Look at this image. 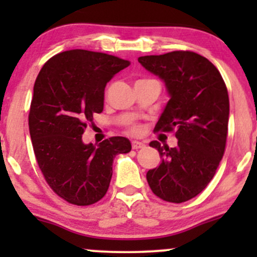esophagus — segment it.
<instances>
[{
    "mask_svg": "<svg viewBox=\"0 0 257 257\" xmlns=\"http://www.w3.org/2000/svg\"><path fill=\"white\" fill-rule=\"evenodd\" d=\"M132 147L134 150H138V149H143V147H145V144L144 143H141V141H137V140H134L132 143Z\"/></svg>",
    "mask_w": 257,
    "mask_h": 257,
    "instance_id": "esophagus-1",
    "label": "esophagus"
}]
</instances>
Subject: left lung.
<instances>
[{
	"mask_svg": "<svg viewBox=\"0 0 257 257\" xmlns=\"http://www.w3.org/2000/svg\"><path fill=\"white\" fill-rule=\"evenodd\" d=\"M139 63L164 82L170 99L155 132L175 131L178 145L161 146V164L146 174L152 192L170 203L199 194L214 178L222 159L228 131L229 100L219 70L188 51L146 55Z\"/></svg>",
	"mask_w": 257,
	"mask_h": 257,
	"instance_id": "1",
	"label": "left lung"
}]
</instances>
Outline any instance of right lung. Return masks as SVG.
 <instances>
[{
    "label": "right lung",
    "instance_id": "1",
    "mask_svg": "<svg viewBox=\"0 0 257 257\" xmlns=\"http://www.w3.org/2000/svg\"><path fill=\"white\" fill-rule=\"evenodd\" d=\"M129 65L105 53L72 49L49 59L38 73L29 113L34 152L47 184L71 204L101 199L113 158L131 152V141L123 137L99 145L82 140L93 114L104 110L106 83Z\"/></svg>",
    "mask_w": 257,
    "mask_h": 257
}]
</instances>
